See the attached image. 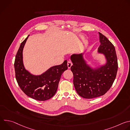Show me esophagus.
I'll list each match as a JSON object with an SVG mask.
<instances>
[{
	"label": "esophagus",
	"mask_w": 130,
	"mask_h": 130,
	"mask_svg": "<svg viewBox=\"0 0 130 130\" xmlns=\"http://www.w3.org/2000/svg\"><path fill=\"white\" fill-rule=\"evenodd\" d=\"M72 65V62H71L70 61H68L67 62V66H68V68H70L71 67Z\"/></svg>",
	"instance_id": "esophagus-1"
}]
</instances>
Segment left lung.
<instances>
[{"mask_svg":"<svg viewBox=\"0 0 130 130\" xmlns=\"http://www.w3.org/2000/svg\"><path fill=\"white\" fill-rule=\"evenodd\" d=\"M101 45L98 52L105 55L106 64L92 70L87 66L82 54H73L70 69L73 75V85L81 97L91 99L104 95L112 86L116 77L118 62L114 46L105 36L99 32Z\"/></svg>","mask_w":130,"mask_h":130,"instance_id":"8db88e82","label":"left lung"}]
</instances>
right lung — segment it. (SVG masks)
<instances>
[{
  "instance_id": "1",
  "label": "right lung",
  "mask_w": 130,
  "mask_h": 130,
  "mask_svg": "<svg viewBox=\"0 0 130 130\" xmlns=\"http://www.w3.org/2000/svg\"><path fill=\"white\" fill-rule=\"evenodd\" d=\"M29 36V35H28ZM27 38L21 43L16 54L14 68L17 82L28 97L38 101L52 98L56 92L63 72L67 69V61L54 66L39 76L32 75L27 71L23 63V50Z\"/></svg>"
}]
</instances>
